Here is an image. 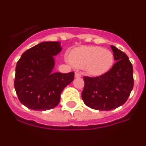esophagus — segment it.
Returning a JSON list of instances; mask_svg holds the SVG:
<instances>
[{
	"label": "esophagus",
	"mask_w": 146,
	"mask_h": 146,
	"mask_svg": "<svg viewBox=\"0 0 146 146\" xmlns=\"http://www.w3.org/2000/svg\"><path fill=\"white\" fill-rule=\"evenodd\" d=\"M81 76H82V74H81L80 73H79V72H76L75 73L76 78H80Z\"/></svg>",
	"instance_id": "esophagus-1"
}]
</instances>
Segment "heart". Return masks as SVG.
<instances>
[{"label":"heart","instance_id":"b5f03b06","mask_svg":"<svg viewBox=\"0 0 146 146\" xmlns=\"http://www.w3.org/2000/svg\"><path fill=\"white\" fill-rule=\"evenodd\" d=\"M70 61L74 67L85 68L91 76H101L111 69L114 56L110 50L100 46H81L70 54Z\"/></svg>","mask_w":146,"mask_h":146}]
</instances>
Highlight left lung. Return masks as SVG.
<instances>
[{
  "label": "left lung",
  "instance_id": "obj_1",
  "mask_svg": "<svg viewBox=\"0 0 146 146\" xmlns=\"http://www.w3.org/2000/svg\"><path fill=\"white\" fill-rule=\"evenodd\" d=\"M117 61L111 69L96 77L84 76L82 98L84 104L95 110L111 111L127 101L133 87V66L128 56L111 46Z\"/></svg>",
  "mask_w": 146,
  "mask_h": 146
}]
</instances>
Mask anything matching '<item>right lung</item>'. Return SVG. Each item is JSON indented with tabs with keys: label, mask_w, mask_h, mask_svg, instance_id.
Listing matches in <instances>:
<instances>
[{
	"label": "right lung",
	"mask_w": 146,
	"mask_h": 146,
	"mask_svg": "<svg viewBox=\"0 0 146 146\" xmlns=\"http://www.w3.org/2000/svg\"><path fill=\"white\" fill-rule=\"evenodd\" d=\"M61 50L58 41L41 42L18 60L14 86L19 101L28 108L46 111L57 106L63 89L74 79V72H52L53 56Z\"/></svg>",
	"instance_id": "right-lung-1"
}]
</instances>
